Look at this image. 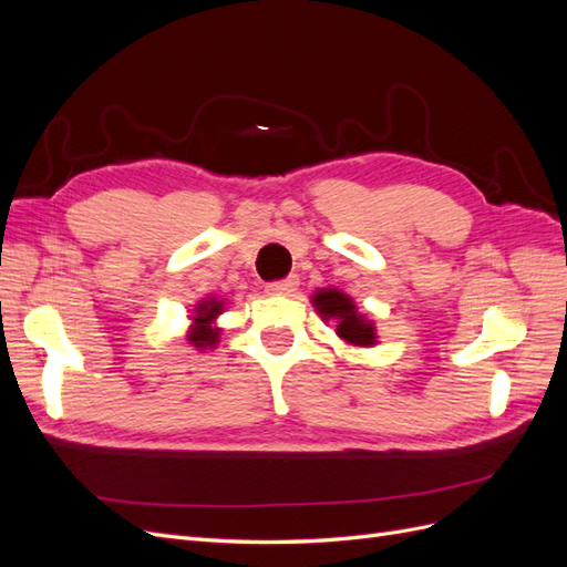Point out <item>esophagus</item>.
<instances>
[{
    "label": "esophagus",
    "instance_id": "obj_1",
    "mask_svg": "<svg viewBox=\"0 0 567 567\" xmlns=\"http://www.w3.org/2000/svg\"><path fill=\"white\" fill-rule=\"evenodd\" d=\"M296 286H298V277L293 274V277H286V279H279V281H271V284H267V293H271V296L293 293Z\"/></svg>",
    "mask_w": 567,
    "mask_h": 567
}]
</instances>
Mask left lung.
<instances>
[{
  "label": "left lung",
  "instance_id": "left-lung-1",
  "mask_svg": "<svg viewBox=\"0 0 567 567\" xmlns=\"http://www.w3.org/2000/svg\"><path fill=\"white\" fill-rule=\"evenodd\" d=\"M312 302L323 319H338L336 333L342 340L364 348L373 346L375 333L371 321H367L362 315H357L354 302L346 293H340L336 288H323L315 296Z\"/></svg>",
  "mask_w": 567,
  "mask_h": 567
}]
</instances>
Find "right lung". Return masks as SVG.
Here are the masks:
<instances>
[{
  "instance_id": "obj_1",
  "label": "right lung",
  "mask_w": 567,
  "mask_h": 567,
  "mask_svg": "<svg viewBox=\"0 0 567 567\" xmlns=\"http://www.w3.org/2000/svg\"><path fill=\"white\" fill-rule=\"evenodd\" d=\"M219 310H221V302H217V300H205L196 307L194 331H192V336H188V340H192L198 350L217 346L219 333L215 329H210V321L219 315Z\"/></svg>"
}]
</instances>
